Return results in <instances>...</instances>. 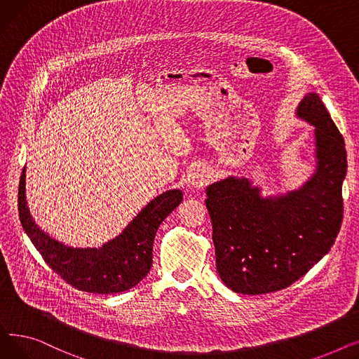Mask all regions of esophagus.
I'll return each mask as SVG.
<instances>
[{
	"label": "esophagus",
	"mask_w": 359,
	"mask_h": 359,
	"mask_svg": "<svg viewBox=\"0 0 359 359\" xmlns=\"http://www.w3.org/2000/svg\"><path fill=\"white\" fill-rule=\"evenodd\" d=\"M210 180H211V173H210V170L205 168V167L195 168L194 172L189 175V179H187L189 184L196 187V189H201V187L208 184Z\"/></svg>",
	"instance_id": "esophagus-1"
}]
</instances>
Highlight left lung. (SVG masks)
<instances>
[{
    "mask_svg": "<svg viewBox=\"0 0 359 359\" xmlns=\"http://www.w3.org/2000/svg\"><path fill=\"white\" fill-rule=\"evenodd\" d=\"M295 116L314 126V173L295 191L262 195L249 177L229 176L206 187L217 272L230 290L257 295L284 290L329 253L344 217L346 149L317 93Z\"/></svg>",
    "mask_w": 359,
    "mask_h": 359,
    "instance_id": "left-lung-1",
    "label": "left lung"
}]
</instances>
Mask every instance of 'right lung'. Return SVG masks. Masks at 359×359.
Returning <instances> with one entry per match:
<instances>
[{"mask_svg": "<svg viewBox=\"0 0 359 359\" xmlns=\"http://www.w3.org/2000/svg\"><path fill=\"white\" fill-rule=\"evenodd\" d=\"M182 199L180 189L165 191L149 201L119 236L103 246L72 248L45 233L30 215L25 167L18 184V215L36 250L69 285L93 294H115L134 288L148 275L156 233Z\"/></svg>", "mask_w": 359, "mask_h": 359, "instance_id": "add662e5", "label": "right lung"}]
</instances>
